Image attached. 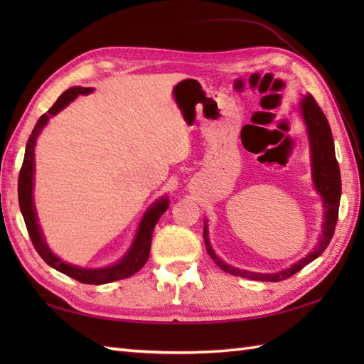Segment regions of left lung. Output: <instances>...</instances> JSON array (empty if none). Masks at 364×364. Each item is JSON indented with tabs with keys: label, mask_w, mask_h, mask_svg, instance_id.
Wrapping results in <instances>:
<instances>
[{
	"label": "left lung",
	"mask_w": 364,
	"mask_h": 364,
	"mask_svg": "<svg viewBox=\"0 0 364 364\" xmlns=\"http://www.w3.org/2000/svg\"><path fill=\"white\" fill-rule=\"evenodd\" d=\"M300 111L304 115L306 128H308V137H310L311 144V158H313V178L314 186L318 189L319 194L323 198V208H326V222H323V231L319 239L316 249L306 255L304 259H300L296 264L289 269L283 270L280 274H257V272H247V270H239L236 267H231L225 262L220 261L215 253L213 252L210 241H208L206 225L203 228V237L206 252L213 261L218 264L222 270L231 274L239 275L244 278H250V280H259V282H280L284 278H289L299 270L304 269L306 264H310L313 259H316L319 255L323 253L330 244L331 237L335 235L336 222H338V211H339V198H341V173H339V166L335 156V145L333 137H331V129L327 122L326 114L322 112L319 105L311 95L304 97L300 103Z\"/></svg>",
	"instance_id": "1"
}]
</instances>
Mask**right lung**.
Here are the masks:
<instances>
[{"label":"right lung","instance_id":"add662e5","mask_svg":"<svg viewBox=\"0 0 364 364\" xmlns=\"http://www.w3.org/2000/svg\"><path fill=\"white\" fill-rule=\"evenodd\" d=\"M89 92H92L90 87H72V89L65 90L64 94L58 98V102L54 103L48 111H46V114L41 115V119L37 120L33 133H31V136L28 139L26 150H25V159H23V164L20 168L18 203H20L23 219H25V223H26L31 241H33L34 249L37 250L38 255H41L46 264H50L51 267L59 270V272L75 278V280L80 283L105 284V283L123 280V278L134 275L137 270H141L145 262L149 261L153 230H154V227H156V223H158L161 215L167 211L168 200L161 198L159 202L154 203L150 210L146 211V214L144 215V219L141 222V225H139L133 247H131L129 252L127 253V257L123 258L120 262H117L115 266L105 267V269H81V267L67 264V262L60 261L58 257H54L53 252L48 249V245H46L45 239L42 236V231L37 223L36 211H34V202H33L34 145H36V139H37L38 133H41L42 128L46 125V122H48L51 115L58 114L60 109H63V107H65L68 103L72 102V100H75L78 95L89 94Z\"/></svg>","mask_w":364,"mask_h":364}]
</instances>
